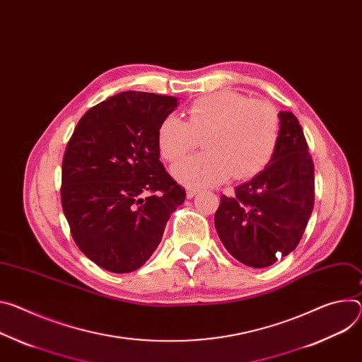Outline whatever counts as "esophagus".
<instances>
[{"mask_svg":"<svg viewBox=\"0 0 362 362\" xmlns=\"http://www.w3.org/2000/svg\"><path fill=\"white\" fill-rule=\"evenodd\" d=\"M198 193H199L198 189H187V190H186V198H187V199H192L193 196H196Z\"/></svg>","mask_w":362,"mask_h":362,"instance_id":"1","label":"esophagus"}]
</instances>
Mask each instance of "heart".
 I'll return each instance as SVG.
<instances>
[{
	"label": "heart",
	"instance_id": "b5f03b06",
	"mask_svg": "<svg viewBox=\"0 0 362 362\" xmlns=\"http://www.w3.org/2000/svg\"><path fill=\"white\" fill-rule=\"evenodd\" d=\"M164 117L157 129L161 157L176 161L204 137L205 153L173 166V176L187 186H215L234 175L244 180L264 170L279 141V117L266 101L248 100L234 90L204 95L187 110Z\"/></svg>",
	"mask_w": 362,
	"mask_h": 362
}]
</instances>
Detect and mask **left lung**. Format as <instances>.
Masks as SVG:
<instances>
[{
	"mask_svg": "<svg viewBox=\"0 0 362 362\" xmlns=\"http://www.w3.org/2000/svg\"><path fill=\"white\" fill-rule=\"evenodd\" d=\"M279 141L269 166L222 194L215 228L223 247L243 264L264 269L298 247L315 204V168L303 129L280 111Z\"/></svg>",
	"mask_w": 362,
	"mask_h": 362,
	"instance_id": "left-lung-1",
	"label": "left lung"
}]
</instances>
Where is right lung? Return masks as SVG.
<instances>
[{"label":"right lung","instance_id":"obj_1","mask_svg":"<svg viewBox=\"0 0 362 362\" xmlns=\"http://www.w3.org/2000/svg\"><path fill=\"white\" fill-rule=\"evenodd\" d=\"M177 98L127 90L79 119L62 163V208L79 250L111 273L140 269L186 192L158 160Z\"/></svg>","mask_w":362,"mask_h":362}]
</instances>
